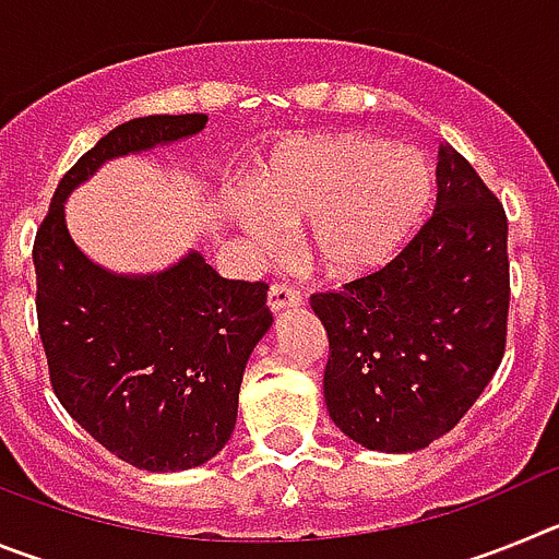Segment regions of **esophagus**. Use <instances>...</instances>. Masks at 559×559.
Instances as JSON below:
<instances>
[{"instance_id":"obj_1","label":"esophagus","mask_w":559,"mask_h":559,"mask_svg":"<svg viewBox=\"0 0 559 559\" xmlns=\"http://www.w3.org/2000/svg\"><path fill=\"white\" fill-rule=\"evenodd\" d=\"M296 305H302V296H299V290L290 288V285H285V283L271 285L269 308L274 310V313H280V310H285V308H296Z\"/></svg>"}]
</instances>
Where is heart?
<instances>
[{
  "instance_id": "heart-1",
  "label": "heart",
  "mask_w": 559,
  "mask_h": 559,
  "mask_svg": "<svg viewBox=\"0 0 559 559\" xmlns=\"http://www.w3.org/2000/svg\"><path fill=\"white\" fill-rule=\"evenodd\" d=\"M431 195L433 170L423 151L341 131L276 147L235 218L260 249L276 240L271 218H305L310 263L333 276H360L408 243Z\"/></svg>"
}]
</instances>
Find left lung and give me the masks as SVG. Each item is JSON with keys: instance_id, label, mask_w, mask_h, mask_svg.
Masks as SVG:
<instances>
[{"instance_id": "obj_1", "label": "left lung", "mask_w": 559, "mask_h": 559, "mask_svg": "<svg viewBox=\"0 0 559 559\" xmlns=\"http://www.w3.org/2000/svg\"><path fill=\"white\" fill-rule=\"evenodd\" d=\"M310 308L330 341L324 403L353 442L412 453L445 437L496 374L507 344L510 257L501 201L439 145L437 206L392 263Z\"/></svg>"}]
</instances>
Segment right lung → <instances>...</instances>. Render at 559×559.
<instances>
[{"label":"right lung","instance_id":"obj_1","mask_svg":"<svg viewBox=\"0 0 559 559\" xmlns=\"http://www.w3.org/2000/svg\"><path fill=\"white\" fill-rule=\"evenodd\" d=\"M204 126L206 114H151L108 131L61 179L33 246L38 335L61 406L151 473L199 467L229 442L243 369L271 328L269 285L224 280L195 249L156 274H114L78 249L63 204L108 159Z\"/></svg>","mask_w":559,"mask_h":559}]
</instances>
